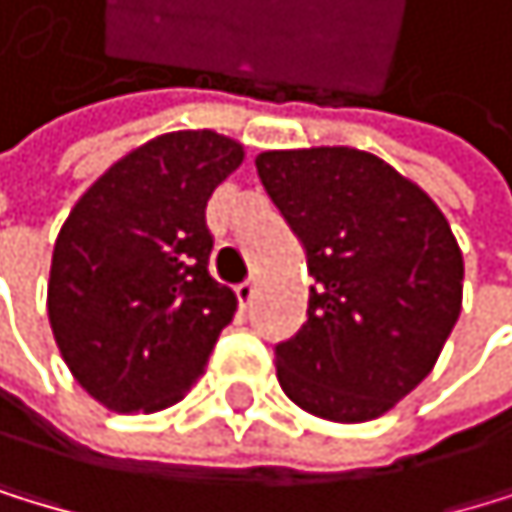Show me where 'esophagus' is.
Wrapping results in <instances>:
<instances>
[{"label": "esophagus", "instance_id": "34e87169", "mask_svg": "<svg viewBox=\"0 0 512 512\" xmlns=\"http://www.w3.org/2000/svg\"><path fill=\"white\" fill-rule=\"evenodd\" d=\"M254 292H258V286H254L251 280L242 283V286H235V299H239V308H248L254 302Z\"/></svg>", "mask_w": 512, "mask_h": 512}]
</instances>
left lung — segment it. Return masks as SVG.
<instances>
[{"mask_svg": "<svg viewBox=\"0 0 512 512\" xmlns=\"http://www.w3.org/2000/svg\"><path fill=\"white\" fill-rule=\"evenodd\" d=\"M254 166L314 277L302 330L277 346L283 393L327 422L381 418L431 374L463 308L447 217L368 150H264Z\"/></svg>", "mask_w": 512, "mask_h": 512, "instance_id": "8db88e82", "label": "left lung"}]
</instances>
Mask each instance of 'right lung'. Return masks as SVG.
<instances>
[{"label": "right lung", "instance_id": "right-lung-1", "mask_svg": "<svg viewBox=\"0 0 512 512\" xmlns=\"http://www.w3.org/2000/svg\"><path fill=\"white\" fill-rule=\"evenodd\" d=\"M245 147L166 131L90 185L59 229L46 311L71 377L112 412H160L201 381L235 295L210 277L204 210Z\"/></svg>", "mask_w": 512, "mask_h": 512}]
</instances>
